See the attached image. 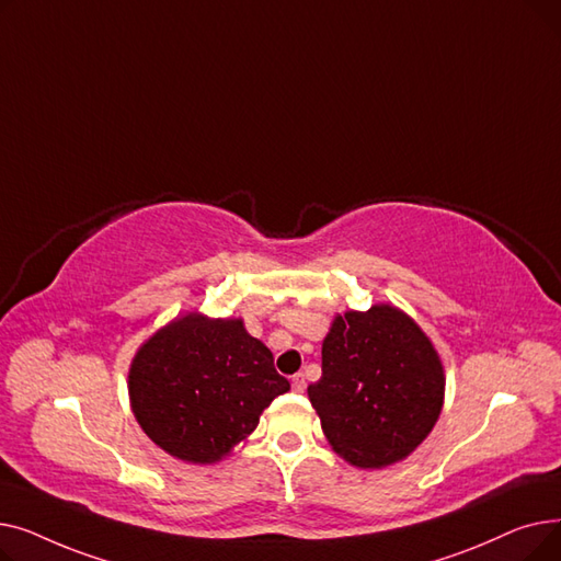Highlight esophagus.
Masks as SVG:
<instances>
[{
    "label": "esophagus",
    "mask_w": 561,
    "mask_h": 561,
    "mask_svg": "<svg viewBox=\"0 0 561 561\" xmlns=\"http://www.w3.org/2000/svg\"><path fill=\"white\" fill-rule=\"evenodd\" d=\"M290 387H293V391L296 393H302L305 389H307V379H305V375L302 373H296L290 377Z\"/></svg>",
    "instance_id": "obj_1"
}]
</instances>
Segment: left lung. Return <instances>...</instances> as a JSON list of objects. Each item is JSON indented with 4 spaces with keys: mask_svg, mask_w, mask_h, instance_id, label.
<instances>
[{
    "mask_svg": "<svg viewBox=\"0 0 561 561\" xmlns=\"http://www.w3.org/2000/svg\"><path fill=\"white\" fill-rule=\"evenodd\" d=\"M444 368L414 320L379 305L336 316L307 393L336 453L362 468L404 459L444 404Z\"/></svg>",
    "mask_w": 561,
    "mask_h": 561,
    "instance_id": "left-lung-1",
    "label": "left lung"
}]
</instances>
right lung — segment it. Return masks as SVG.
Listing matches in <instances>:
<instances>
[{"label": "right lung", "instance_id": "1", "mask_svg": "<svg viewBox=\"0 0 561 561\" xmlns=\"http://www.w3.org/2000/svg\"><path fill=\"white\" fill-rule=\"evenodd\" d=\"M288 389L273 352L250 336L241 320L197 313L157 332L129 370V398L145 434L193 463L227 455Z\"/></svg>", "mask_w": 561, "mask_h": 561}]
</instances>
